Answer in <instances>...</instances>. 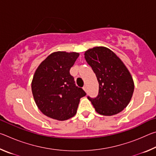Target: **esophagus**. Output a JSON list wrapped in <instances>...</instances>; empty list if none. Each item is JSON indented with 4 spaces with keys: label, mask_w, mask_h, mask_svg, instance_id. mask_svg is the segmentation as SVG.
I'll return each mask as SVG.
<instances>
[{
    "label": "esophagus",
    "mask_w": 156,
    "mask_h": 156,
    "mask_svg": "<svg viewBox=\"0 0 156 156\" xmlns=\"http://www.w3.org/2000/svg\"><path fill=\"white\" fill-rule=\"evenodd\" d=\"M83 89H84V91H86V92H87V86L84 85V86L83 87Z\"/></svg>",
    "instance_id": "34e87169"
}]
</instances>
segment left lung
I'll return each instance as SVG.
<instances>
[{
    "mask_svg": "<svg viewBox=\"0 0 156 156\" xmlns=\"http://www.w3.org/2000/svg\"><path fill=\"white\" fill-rule=\"evenodd\" d=\"M99 83L98 95L88 96L97 113L113 115L126 107L133 96L134 83L130 72L120 58L105 47H95L84 52Z\"/></svg>",
    "mask_w": 156,
    "mask_h": 156,
    "instance_id": "obj_1",
    "label": "left lung"
}]
</instances>
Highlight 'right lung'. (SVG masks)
I'll return each instance as SVG.
<instances>
[{"label": "right lung", "mask_w": 156, "mask_h": 156, "mask_svg": "<svg viewBox=\"0 0 156 156\" xmlns=\"http://www.w3.org/2000/svg\"><path fill=\"white\" fill-rule=\"evenodd\" d=\"M79 55L77 52H54L36 69L31 91L37 107L47 117L62 121L77 112L80 99L86 93L76 85L69 71Z\"/></svg>", "instance_id": "obj_1"}]
</instances>
